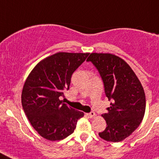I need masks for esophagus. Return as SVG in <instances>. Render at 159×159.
<instances>
[{
  "mask_svg": "<svg viewBox=\"0 0 159 159\" xmlns=\"http://www.w3.org/2000/svg\"><path fill=\"white\" fill-rule=\"evenodd\" d=\"M87 116H88V118H91V119H92V118L95 117V116H96V115H95V112L92 111V112H90V113L87 114Z\"/></svg>",
  "mask_w": 159,
  "mask_h": 159,
  "instance_id": "1",
  "label": "esophagus"
}]
</instances>
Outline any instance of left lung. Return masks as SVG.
Returning <instances> with one entry per match:
<instances>
[{
    "label": "left lung",
    "instance_id": "1",
    "mask_svg": "<svg viewBox=\"0 0 159 159\" xmlns=\"http://www.w3.org/2000/svg\"><path fill=\"white\" fill-rule=\"evenodd\" d=\"M91 61L99 71L111 107L102 114L107 127L99 133L108 142L123 141L137 129L146 110L145 92L139 80L126 61L111 53H91Z\"/></svg>",
    "mask_w": 159,
    "mask_h": 159
}]
</instances>
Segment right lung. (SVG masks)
Masks as SVG:
<instances>
[{"label":"right lung","mask_w":159,"mask_h":159,"mask_svg":"<svg viewBox=\"0 0 159 159\" xmlns=\"http://www.w3.org/2000/svg\"><path fill=\"white\" fill-rule=\"evenodd\" d=\"M89 53L57 52L46 57L32 70L24 84L21 103L37 133L50 141L72 134L84 114L63 103L60 97L69 89L71 75Z\"/></svg>","instance_id":"obj_1"}]
</instances>
